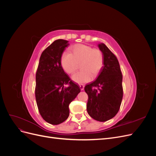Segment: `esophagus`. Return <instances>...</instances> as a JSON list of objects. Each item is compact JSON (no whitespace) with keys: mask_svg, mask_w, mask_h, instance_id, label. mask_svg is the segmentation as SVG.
Here are the masks:
<instances>
[{"mask_svg":"<svg viewBox=\"0 0 156 156\" xmlns=\"http://www.w3.org/2000/svg\"><path fill=\"white\" fill-rule=\"evenodd\" d=\"M79 87H80V89H81V90H83L84 86L83 85V84H79Z\"/></svg>","mask_w":156,"mask_h":156,"instance_id":"esophagus-1","label":"esophagus"}]
</instances>
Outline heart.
<instances>
[{"label":"heart","instance_id":"1","mask_svg":"<svg viewBox=\"0 0 156 156\" xmlns=\"http://www.w3.org/2000/svg\"><path fill=\"white\" fill-rule=\"evenodd\" d=\"M80 64L82 71L74 74L72 80L78 84L91 81L103 67L104 56L102 51L88 45H76L71 49L70 53L64 52L61 56V65L68 74L75 73Z\"/></svg>","mask_w":156,"mask_h":156}]
</instances>
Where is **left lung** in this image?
I'll list each match as a JSON object with an SVG mask.
<instances>
[{"instance_id":"obj_1","label":"left lung","mask_w":156,"mask_h":156,"mask_svg":"<svg viewBox=\"0 0 156 156\" xmlns=\"http://www.w3.org/2000/svg\"><path fill=\"white\" fill-rule=\"evenodd\" d=\"M104 56V64L96 81L88 84L87 109L94 120L105 122L119 112L123 97L122 75L116 56L104 44H98Z\"/></svg>"}]
</instances>
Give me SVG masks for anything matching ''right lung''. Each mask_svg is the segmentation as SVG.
<instances>
[{"mask_svg":"<svg viewBox=\"0 0 156 156\" xmlns=\"http://www.w3.org/2000/svg\"><path fill=\"white\" fill-rule=\"evenodd\" d=\"M68 41H53L41 55L36 74L35 96L41 116L48 123L58 125L69 115V105L81 92L64 72L61 56Z\"/></svg>","mask_w":156,"mask_h":156,"instance_id":"1","label":"right lung"}]
</instances>
